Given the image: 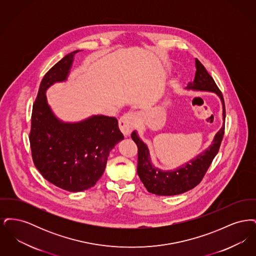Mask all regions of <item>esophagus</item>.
Returning a JSON list of instances; mask_svg holds the SVG:
<instances>
[{
  "label": "esophagus",
  "mask_w": 256,
  "mask_h": 256,
  "mask_svg": "<svg viewBox=\"0 0 256 256\" xmlns=\"http://www.w3.org/2000/svg\"><path fill=\"white\" fill-rule=\"evenodd\" d=\"M137 124V116L134 112H128L119 120V128L124 136H128Z\"/></svg>",
  "instance_id": "1"
}]
</instances>
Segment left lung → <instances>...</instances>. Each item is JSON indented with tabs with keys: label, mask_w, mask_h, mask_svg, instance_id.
I'll return each instance as SVG.
<instances>
[{
	"label": "left lung",
	"mask_w": 256,
	"mask_h": 256,
	"mask_svg": "<svg viewBox=\"0 0 256 256\" xmlns=\"http://www.w3.org/2000/svg\"><path fill=\"white\" fill-rule=\"evenodd\" d=\"M196 71L194 82H189L186 89L214 92L219 96L222 102V126L215 135L211 146L196 158L174 170H162L156 168L150 161L148 148L146 144L139 138L136 132H134L132 134V138L138 148L137 174L150 193L158 196H174L182 194L193 189L202 182L213 159L219 152L224 134V100L213 78L208 74L200 61L196 58Z\"/></svg>",
	"instance_id": "1"
}]
</instances>
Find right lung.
<instances>
[{"label":"right lung","instance_id":"1","mask_svg":"<svg viewBox=\"0 0 256 256\" xmlns=\"http://www.w3.org/2000/svg\"><path fill=\"white\" fill-rule=\"evenodd\" d=\"M74 50L44 76L32 106L30 143L34 163L49 182L70 192L93 187L102 176L110 150L124 139L115 117L92 116L78 122L58 120L47 102L46 90L66 80Z\"/></svg>","mask_w":256,"mask_h":256}]
</instances>
